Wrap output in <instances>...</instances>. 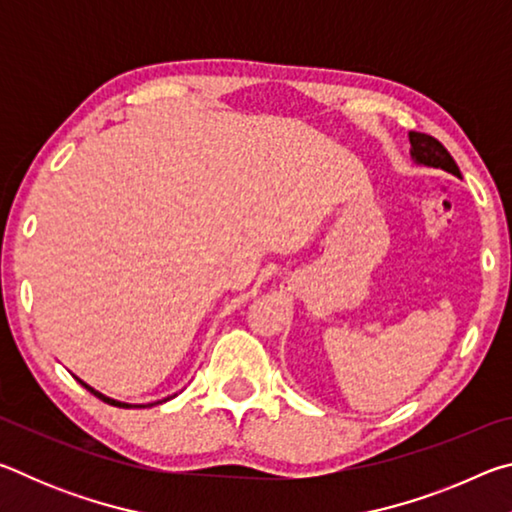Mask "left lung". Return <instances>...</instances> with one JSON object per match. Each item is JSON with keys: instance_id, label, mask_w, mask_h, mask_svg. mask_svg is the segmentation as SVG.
<instances>
[{"instance_id": "left-lung-1", "label": "left lung", "mask_w": 512, "mask_h": 512, "mask_svg": "<svg viewBox=\"0 0 512 512\" xmlns=\"http://www.w3.org/2000/svg\"><path fill=\"white\" fill-rule=\"evenodd\" d=\"M409 140H411V155L415 162L427 164V167L445 169L449 173H454V176H461L454 158L447 153L445 146L440 144L436 137L424 135V133H409Z\"/></svg>"}]
</instances>
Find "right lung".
I'll return each instance as SVG.
<instances>
[{"mask_svg": "<svg viewBox=\"0 0 512 512\" xmlns=\"http://www.w3.org/2000/svg\"><path fill=\"white\" fill-rule=\"evenodd\" d=\"M81 381V379H79ZM81 384L85 386V388H88V391L94 395V397H99V400H103V402H108V404H112V406H124V409H128V406H131V404H124V402H117V400H110V397H106V395H101L99 391H94V388L92 386H88V384H85V381H81ZM155 404H158V402H155ZM149 406H153V404H149Z\"/></svg>", "mask_w": 512, "mask_h": 512, "instance_id": "right-lung-1", "label": "right lung"}]
</instances>
